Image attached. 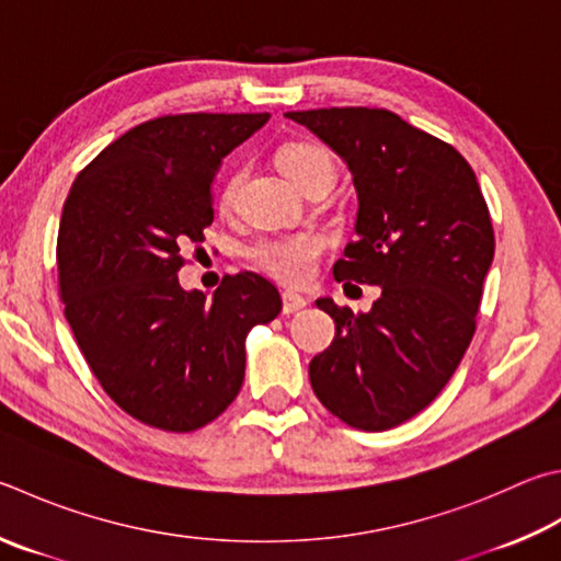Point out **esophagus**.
Here are the masks:
<instances>
[{"instance_id":"esophagus-1","label":"esophagus","mask_w":561,"mask_h":561,"mask_svg":"<svg viewBox=\"0 0 561 561\" xmlns=\"http://www.w3.org/2000/svg\"><path fill=\"white\" fill-rule=\"evenodd\" d=\"M307 304H309V299L301 297L299 291H284L282 294V311L284 313H297V311L307 307Z\"/></svg>"}]
</instances>
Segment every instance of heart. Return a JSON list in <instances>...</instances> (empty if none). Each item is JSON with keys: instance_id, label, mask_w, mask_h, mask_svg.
Returning a JSON list of instances; mask_svg holds the SVG:
<instances>
[{"instance_id": "1", "label": "heart", "mask_w": 561, "mask_h": 561, "mask_svg": "<svg viewBox=\"0 0 561 561\" xmlns=\"http://www.w3.org/2000/svg\"><path fill=\"white\" fill-rule=\"evenodd\" d=\"M279 169L284 171L294 186H301V181L309 176L319 174V171H331L333 174V159L329 151L319 145H311V141H294L279 151ZM238 176L228 179L226 186H222L220 201L222 206H228L236 196ZM325 240L321 232L316 230H299V232H287V236H274L264 238L257 245L250 250V257L260 264L264 272H270L272 277L282 282L297 284L311 277L316 257L323 252Z\"/></svg>"}]
</instances>
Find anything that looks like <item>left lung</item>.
<instances>
[{"label": "left lung", "instance_id": "left-lung-1", "mask_svg": "<svg viewBox=\"0 0 561 561\" xmlns=\"http://www.w3.org/2000/svg\"><path fill=\"white\" fill-rule=\"evenodd\" d=\"M319 137L353 176L355 240L339 282L378 284L368 313L319 299L335 339L309 363L325 410L365 432L422 412L444 390L476 331L495 240L468 161L387 110L284 112Z\"/></svg>", "mask_w": 561, "mask_h": 561}]
</instances>
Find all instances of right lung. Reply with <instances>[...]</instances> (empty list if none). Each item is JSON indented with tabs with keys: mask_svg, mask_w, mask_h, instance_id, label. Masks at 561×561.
<instances>
[{
	"mask_svg": "<svg viewBox=\"0 0 561 561\" xmlns=\"http://www.w3.org/2000/svg\"><path fill=\"white\" fill-rule=\"evenodd\" d=\"M257 115H171L112 141L80 171L60 213L66 319L90 370L122 410L167 432H193L236 400L245 335L282 311L254 272L208 299L183 289V242L213 222V179L267 125Z\"/></svg>",
	"mask_w": 561,
	"mask_h": 561,
	"instance_id": "add662e5",
	"label": "right lung"
}]
</instances>
